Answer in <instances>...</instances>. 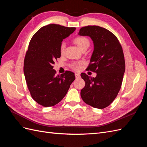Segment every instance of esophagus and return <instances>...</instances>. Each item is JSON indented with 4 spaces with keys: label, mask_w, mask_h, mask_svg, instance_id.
Segmentation results:
<instances>
[{
    "label": "esophagus",
    "mask_w": 147,
    "mask_h": 147,
    "mask_svg": "<svg viewBox=\"0 0 147 147\" xmlns=\"http://www.w3.org/2000/svg\"><path fill=\"white\" fill-rule=\"evenodd\" d=\"M75 78H78L80 77V74L79 73H75Z\"/></svg>",
    "instance_id": "obj_1"
}]
</instances>
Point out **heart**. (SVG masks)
Here are the masks:
<instances>
[{"mask_svg": "<svg viewBox=\"0 0 147 147\" xmlns=\"http://www.w3.org/2000/svg\"><path fill=\"white\" fill-rule=\"evenodd\" d=\"M74 43L76 44L77 46L80 49L82 50V49L84 48H86L90 46V41L87 37H83V36H78L77 37L75 38L74 40ZM65 43L63 42L61 43V45L60 46V51L61 53H63L64 48H65ZM80 64L81 63H75L72 64V67L74 69H79L80 67Z\"/></svg>", "mask_w": 147, "mask_h": 147, "instance_id": "1", "label": "heart"}]
</instances>
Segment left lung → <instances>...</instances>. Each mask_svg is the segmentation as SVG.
<instances>
[{
  "label": "left lung",
  "mask_w": 147,
  "mask_h": 147,
  "mask_svg": "<svg viewBox=\"0 0 147 147\" xmlns=\"http://www.w3.org/2000/svg\"><path fill=\"white\" fill-rule=\"evenodd\" d=\"M78 35L90 37L94 50L87 70L97 74L96 77L81 74L85 86L81 97L86 104L97 109H104L116 98L125 72L122 47L115 35L104 28L88 26L80 29Z\"/></svg>",
  "instance_id": "obj_1"
}]
</instances>
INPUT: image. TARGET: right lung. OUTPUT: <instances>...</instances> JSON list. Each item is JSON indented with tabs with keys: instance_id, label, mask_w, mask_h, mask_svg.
Here are the masks:
<instances>
[{
	"instance_id": "1",
	"label": "right lung",
	"mask_w": 147,
	"mask_h": 147,
	"mask_svg": "<svg viewBox=\"0 0 147 147\" xmlns=\"http://www.w3.org/2000/svg\"><path fill=\"white\" fill-rule=\"evenodd\" d=\"M75 28L48 24L40 29L31 38L24 62V74L32 99L43 107L58 104L75 80L74 73L66 71L56 75L55 61L61 57L63 39Z\"/></svg>"
}]
</instances>
